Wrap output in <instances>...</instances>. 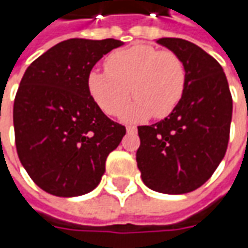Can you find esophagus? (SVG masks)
Returning <instances> with one entry per match:
<instances>
[{
    "label": "esophagus",
    "mask_w": 248,
    "mask_h": 248,
    "mask_svg": "<svg viewBox=\"0 0 248 248\" xmlns=\"http://www.w3.org/2000/svg\"><path fill=\"white\" fill-rule=\"evenodd\" d=\"M127 132H137V127L135 125H127Z\"/></svg>",
    "instance_id": "esophagus-1"
}]
</instances>
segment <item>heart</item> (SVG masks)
I'll use <instances>...</instances> for the list:
<instances>
[{"instance_id": "b5f03b06", "label": "heart", "mask_w": 248, "mask_h": 248, "mask_svg": "<svg viewBox=\"0 0 248 248\" xmlns=\"http://www.w3.org/2000/svg\"><path fill=\"white\" fill-rule=\"evenodd\" d=\"M105 67L106 72L91 70L87 85L95 103L110 116L125 106L132 92L137 98L123 110L124 119L140 120L150 114L166 117L185 91L182 59L172 51H160L149 44H134L111 52Z\"/></svg>"}]
</instances>
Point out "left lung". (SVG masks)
<instances>
[{
    "instance_id": "left-lung-1",
    "label": "left lung",
    "mask_w": 248,
    "mask_h": 248,
    "mask_svg": "<svg viewBox=\"0 0 248 248\" xmlns=\"http://www.w3.org/2000/svg\"><path fill=\"white\" fill-rule=\"evenodd\" d=\"M185 64L184 95L171 114L138 127L137 163L143 184L160 193L184 195L214 174L228 148L232 95L221 64L182 38H158Z\"/></svg>"
}]
</instances>
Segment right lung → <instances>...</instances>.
<instances>
[{"instance_id": "obj_1", "label": "right lung", "mask_w": 248, "mask_h": 248, "mask_svg": "<svg viewBox=\"0 0 248 248\" xmlns=\"http://www.w3.org/2000/svg\"><path fill=\"white\" fill-rule=\"evenodd\" d=\"M123 43L72 38L56 44L24 73L14 103L15 142L27 174L46 193L74 197L93 190L106 158L125 135L92 99L88 73Z\"/></svg>"}]
</instances>
